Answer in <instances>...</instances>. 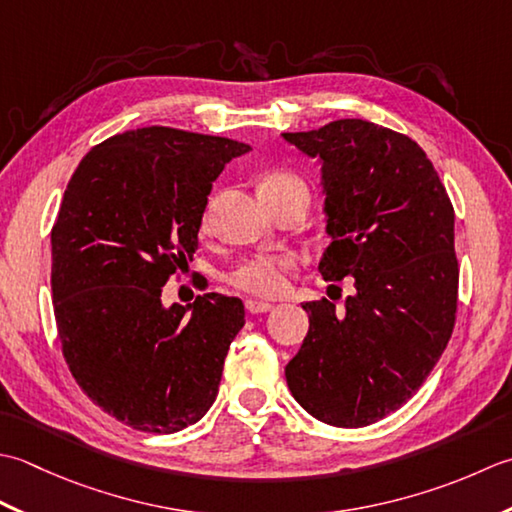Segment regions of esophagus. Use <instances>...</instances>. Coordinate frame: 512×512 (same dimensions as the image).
<instances>
[{"label":"esophagus","mask_w":512,"mask_h":512,"mask_svg":"<svg viewBox=\"0 0 512 512\" xmlns=\"http://www.w3.org/2000/svg\"><path fill=\"white\" fill-rule=\"evenodd\" d=\"M245 309L249 311V314H267V311L274 309V305H271V302H265V300L249 298V300H245Z\"/></svg>","instance_id":"1"}]
</instances>
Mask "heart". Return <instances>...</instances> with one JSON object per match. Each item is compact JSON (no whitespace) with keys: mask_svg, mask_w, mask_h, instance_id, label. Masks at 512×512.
Masks as SVG:
<instances>
[{"mask_svg":"<svg viewBox=\"0 0 512 512\" xmlns=\"http://www.w3.org/2000/svg\"><path fill=\"white\" fill-rule=\"evenodd\" d=\"M260 187H289V190L307 192L305 183L289 172L267 174ZM203 232H210V214L203 216ZM294 269V258L289 256H256L249 258L241 267L229 274V283L247 296L278 298L289 287V274Z\"/></svg>","mask_w":512,"mask_h":512,"instance_id":"heart-1","label":"heart"}]
</instances>
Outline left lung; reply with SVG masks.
<instances>
[{
  "instance_id": "1",
  "label": "left lung",
  "mask_w": 512,
  "mask_h": 512,
  "mask_svg": "<svg viewBox=\"0 0 512 512\" xmlns=\"http://www.w3.org/2000/svg\"><path fill=\"white\" fill-rule=\"evenodd\" d=\"M283 137L320 156L331 245L327 283L356 294L305 302L309 331L285 367L302 409L356 429L409 402L440 360L457 318L455 210L413 139L378 123L340 119Z\"/></svg>"
}]
</instances>
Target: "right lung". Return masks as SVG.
Masks as SVG:
<instances>
[{
    "mask_svg": "<svg viewBox=\"0 0 512 512\" xmlns=\"http://www.w3.org/2000/svg\"><path fill=\"white\" fill-rule=\"evenodd\" d=\"M247 150L150 125L95 145L66 187L50 236L61 353L81 391L132 429L183 431L216 400L243 302L203 294L165 309L161 289L192 260L216 176Z\"/></svg>",
    "mask_w": 512,
    "mask_h": 512,
    "instance_id": "obj_1",
    "label": "right lung"
}]
</instances>
